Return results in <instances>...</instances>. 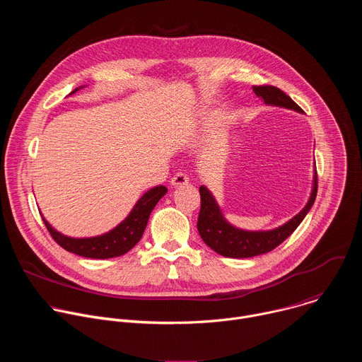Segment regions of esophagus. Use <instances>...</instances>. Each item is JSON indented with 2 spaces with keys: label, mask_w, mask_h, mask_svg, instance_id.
Masks as SVG:
<instances>
[{
  "label": "esophagus",
  "mask_w": 362,
  "mask_h": 362,
  "mask_svg": "<svg viewBox=\"0 0 362 362\" xmlns=\"http://www.w3.org/2000/svg\"><path fill=\"white\" fill-rule=\"evenodd\" d=\"M189 183V177L185 175V173H176L173 177H172V180H170V185L172 186H182V185H187Z\"/></svg>",
  "instance_id": "34e87169"
}]
</instances>
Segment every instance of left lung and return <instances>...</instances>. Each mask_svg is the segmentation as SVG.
<instances>
[{
  "instance_id": "8db88e82",
  "label": "left lung",
  "mask_w": 362,
  "mask_h": 362,
  "mask_svg": "<svg viewBox=\"0 0 362 362\" xmlns=\"http://www.w3.org/2000/svg\"><path fill=\"white\" fill-rule=\"evenodd\" d=\"M252 88L255 94L262 98L265 105L268 106L284 107L300 115L303 113V110L288 94H285L282 90L274 86H253ZM317 189L318 177L317 168L314 166L311 194H309L306 204L298 215H295L286 223L271 230H245L228 222L212 192L204 185H202L199 187L202 200L197 219L199 235L211 249L226 257H236V259H239V257H252L257 255H264L275 249L278 245H281L300 225L303 218L313 208L317 197Z\"/></svg>"
}]
</instances>
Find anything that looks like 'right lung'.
<instances>
[{"label": "right lung", "mask_w": 362, "mask_h": 362, "mask_svg": "<svg viewBox=\"0 0 362 362\" xmlns=\"http://www.w3.org/2000/svg\"><path fill=\"white\" fill-rule=\"evenodd\" d=\"M86 86H80L74 88L69 95L76 91L84 88ZM168 193L166 186H154L148 189L143 196L136 202L130 214L122 221L116 228L110 229L106 233L90 238H71L67 236L57 229L51 226L45 218L42 221L53 236V239L66 250L76 253L78 256L90 257V259H109V257L122 256L129 252L143 236L146 225L148 222V216L154 206Z\"/></svg>", "instance_id": "add662e5"}]
</instances>
